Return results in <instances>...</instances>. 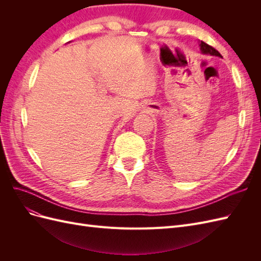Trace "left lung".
I'll list each match as a JSON object with an SVG mask.
<instances>
[{
    "label": "left lung",
    "mask_w": 261,
    "mask_h": 261,
    "mask_svg": "<svg viewBox=\"0 0 261 261\" xmlns=\"http://www.w3.org/2000/svg\"><path fill=\"white\" fill-rule=\"evenodd\" d=\"M200 50L204 54H211V55H216V57H222V55L219 53V51H217L215 48H213V46L207 44L203 41H201V43H200Z\"/></svg>",
    "instance_id": "obj_1"
}]
</instances>
